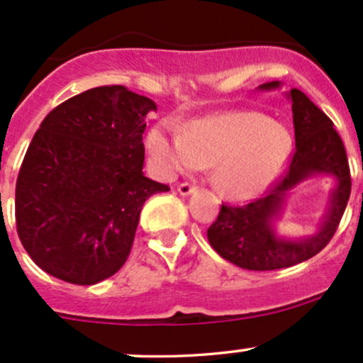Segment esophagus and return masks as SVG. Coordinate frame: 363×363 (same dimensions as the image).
<instances>
[{"instance_id": "esophagus-1", "label": "esophagus", "mask_w": 363, "mask_h": 363, "mask_svg": "<svg viewBox=\"0 0 363 363\" xmlns=\"http://www.w3.org/2000/svg\"><path fill=\"white\" fill-rule=\"evenodd\" d=\"M194 192H197V186L192 185V183L185 182V183H180V185H178V194L183 197L190 196V194H194Z\"/></svg>"}]
</instances>
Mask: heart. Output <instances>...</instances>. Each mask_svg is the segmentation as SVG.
Masks as SVG:
<instances>
[{"label": "heart", "mask_w": 363, "mask_h": 363, "mask_svg": "<svg viewBox=\"0 0 363 363\" xmlns=\"http://www.w3.org/2000/svg\"><path fill=\"white\" fill-rule=\"evenodd\" d=\"M292 134L257 111H225L196 118L185 130L157 124L147 134L155 169L171 178L180 171L211 167L223 196L245 201L262 194L292 154Z\"/></svg>", "instance_id": "obj_1"}]
</instances>
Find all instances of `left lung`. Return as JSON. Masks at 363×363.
<instances>
[{
    "label": "left lung",
    "mask_w": 363,
    "mask_h": 363,
    "mask_svg": "<svg viewBox=\"0 0 363 363\" xmlns=\"http://www.w3.org/2000/svg\"><path fill=\"white\" fill-rule=\"evenodd\" d=\"M279 82L259 85L260 91L279 89ZM295 152L289 171L264 197L245 204H222L218 218L208 229V241L222 259L248 271H274L309 260L328 245L337 230L351 192L348 157L330 118L298 89H290ZM313 176H330L336 182L329 209L313 237L290 240L275 234L274 222L286 197L298 182Z\"/></svg>",
    "instance_id": "left-lung-1"
}]
</instances>
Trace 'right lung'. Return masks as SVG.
Here are the masks:
<instances>
[{
    "label": "right lung",
    "mask_w": 363,
    "mask_h": 363,
    "mask_svg": "<svg viewBox=\"0 0 363 363\" xmlns=\"http://www.w3.org/2000/svg\"><path fill=\"white\" fill-rule=\"evenodd\" d=\"M155 110L124 85H104L43 118L18 171L15 220L45 272L94 285L125 264L145 201L169 190L143 173L145 118Z\"/></svg>",
    "instance_id": "right-lung-1"
}]
</instances>
